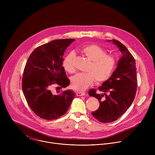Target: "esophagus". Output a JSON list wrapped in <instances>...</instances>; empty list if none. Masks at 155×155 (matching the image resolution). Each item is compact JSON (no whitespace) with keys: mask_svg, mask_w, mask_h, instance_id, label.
<instances>
[{"mask_svg":"<svg viewBox=\"0 0 155 155\" xmlns=\"http://www.w3.org/2000/svg\"><path fill=\"white\" fill-rule=\"evenodd\" d=\"M76 94H77V96H82L85 95V93H84V92H77Z\"/></svg>","mask_w":155,"mask_h":155,"instance_id":"34e87169","label":"esophagus"}]
</instances>
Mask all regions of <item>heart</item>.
Masks as SVG:
<instances>
[{
	"instance_id": "b5f03b06",
	"label": "heart",
	"mask_w": 155,
	"mask_h": 155,
	"mask_svg": "<svg viewBox=\"0 0 155 155\" xmlns=\"http://www.w3.org/2000/svg\"><path fill=\"white\" fill-rule=\"evenodd\" d=\"M81 53L91 61L87 73H78L71 78L72 85L74 89L83 91L93 84L107 81L114 72L117 59L113 55L107 54L106 50L96 44H89L80 48ZM75 53L71 52L64 58L62 66L69 73H74L75 68L74 59Z\"/></svg>"
}]
</instances>
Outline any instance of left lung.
<instances>
[{
  "label": "left lung",
  "instance_id": "8db88e82",
  "mask_svg": "<svg viewBox=\"0 0 155 155\" xmlns=\"http://www.w3.org/2000/svg\"><path fill=\"white\" fill-rule=\"evenodd\" d=\"M112 41L122 54L117 68L110 78L99 87L104 94H97L94 89L89 91V95L97 98L100 104L92 115L104 123L118 120L126 112L135 98L137 86L134 58L118 40Z\"/></svg>",
  "mask_w": 155,
  "mask_h": 155
}]
</instances>
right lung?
<instances>
[{
	"instance_id": "1",
	"label": "right lung",
	"mask_w": 155,
	"mask_h": 155,
	"mask_svg": "<svg viewBox=\"0 0 155 155\" xmlns=\"http://www.w3.org/2000/svg\"><path fill=\"white\" fill-rule=\"evenodd\" d=\"M74 41L73 38L58 39L43 44L32 51L26 64L22 89L31 110L42 119L52 120L61 117L75 97L72 90L58 94L51 91L54 84L61 88L70 84L62 66V56Z\"/></svg>"
}]
</instances>
